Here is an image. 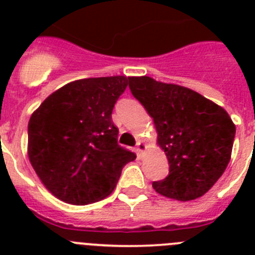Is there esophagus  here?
I'll return each mask as SVG.
<instances>
[{"instance_id":"obj_1","label":"esophagus","mask_w":255,"mask_h":255,"mask_svg":"<svg viewBox=\"0 0 255 255\" xmlns=\"http://www.w3.org/2000/svg\"><path fill=\"white\" fill-rule=\"evenodd\" d=\"M135 149H136V153H143L144 150L147 149V145H145L143 141L139 140L138 143H136V148H135Z\"/></svg>"}]
</instances>
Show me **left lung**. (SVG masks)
I'll list each match as a JSON object with an SVG mask.
<instances>
[{
	"mask_svg": "<svg viewBox=\"0 0 255 255\" xmlns=\"http://www.w3.org/2000/svg\"><path fill=\"white\" fill-rule=\"evenodd\" d=\"M129 88L154 121L168 159L167 177L153 181V189L181 202L206 194L231 158L236 129L229 114L189 88L149 76H132Z\"/></svg>",
	"mask_w": 255,
	"mask_h": 255,
	"instance_id": "8db88e82",
	"label": "left lung"
}]
</instances>
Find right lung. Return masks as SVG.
I'll return each instance as SVG.
<instances>
[{"label": "right lung", "mask_w": 255, "mask_h": 255, "mask_svg": "<svg viewBox=\"0 0 255 255\" xmlns=\"http://www.w3.org/2000/svg\"><path fill=\"white\" fill-rule=\"evenodd\" d=\"M130 78L80 79L47 97L28 124V154L52 194L75 206L112 193L135 153L117 143L115 103Z\"/></svg>", "instance_id": "right-lung-1"}]
</instances>
